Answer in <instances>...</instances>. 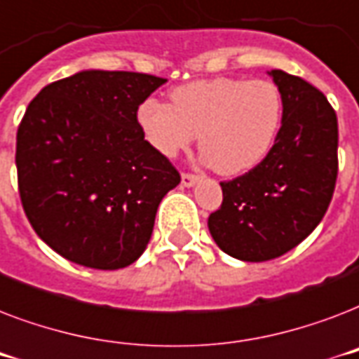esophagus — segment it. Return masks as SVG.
<instances>
[{"label": "esophagus", "mask_w": 359, "mask_h": 359, "mask_svg": "<svg viewBox=\"0 0 359 359\" xmlns=\"http://www.w3.org/2000/svg\"><path fill=\"white\" fill-rule=\"evenodd\" d=\"M180 182H182V186H184V188H191V186H196L197 182H199V177H197V175L182 173V177H180Z\"/></svg>", "instance_id": "obj_1"}]
</instances>
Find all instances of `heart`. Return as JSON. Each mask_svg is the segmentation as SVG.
<instances>
[{"label":"heart","mask_w":359,"mask_h":359,"mask_svg":"<svg viewBox=\"0 0 359 359\" xmlns=\"http://www.w3.org/2000/svg\"><path fill=\"white\" fill-rule=\"evenodd\" d=\"M171 106L145 98L135 121L160 156L177 158L199 134L203 160L219 175L248 173L268 156L283 119V100L268 80L212 78L175 87Z\"/></svg>","instance_id":"b5f03b06"}]
</instances>
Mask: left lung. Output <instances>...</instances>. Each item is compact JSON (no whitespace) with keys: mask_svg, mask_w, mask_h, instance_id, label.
<instances>
[{"mask_svg":"<svg viewBox=\"0 0 359 359\" xmlns=\"http://www.w3.org/2000/svg\"><path fill=\"white\" fill-rule=\"evenodd\" d=\"M283 100L272 151L250 173L219 182L224 203L208 218L214 242L238 261L281 257L311 235L337 179V117L323 93L298 76L268 72Z\"/></svg>","mask_w":359,"mask_h":359,"instance_id":"obj_1","label":"left lung"}]
</instances>
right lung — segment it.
I'll return each mask as SVG.
<instances>
[{
    "label": "right lung",
    "mask_w": 359,
    "mask_h": 359,
    "mask_svg": "<svg viewBox=\"0 0 359 359\" xmlns=\"http://www.w3.org/2000/svg\"><path fill=\"white\" fill-rule=\"evenodd\" d=\"M165 78L80 70L25 109L16 169L25 216L69 261L119 270L145 251L160 201L179 171L141 134L135 109Z\"/></svg>",
    "instance_id": "obj_1"
}]
</instances>
